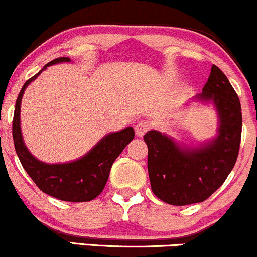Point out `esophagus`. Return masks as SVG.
Masks as SVG:
<instances>
[{"label": "esophagus", "instance_id": "34e87169", "mask_svg": "<svg viewBox=\"0 0 257 257\" xmlns=\"http://www.w3.org/2000/svg\"><path fill=\"white\" fill-rule=\"evenodd\" d=\"M149 128H151V123H149L147 120L138 121V122L136 123V127H135V130H136V135L138 137L144 136V135H146V132L148 131Z\"/></svg>", "mask_w": 257, "mask_h": 257}]
</instances>
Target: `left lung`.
I'll use <instances>...</instances> for the list:
<instances>
[{"label": "left lung", "instance_id": "obj_1", "mask_svg": "<svg viewBox=\"0 0 257 257\" xmlns=\"http://www.w3.org/2000/svg\"><path fill=\"white\" fill-rule=\"evenodd\" d=\"M195 99L212 103L218 115L217 136L199 147H187L159 131H148V174L152 191L171 205L206 200L223 184L237 161L241 137V106L227 76L211 66L203 92Z\"/></svg>", "mask_w": 257, "mask_h": 257}]
</instances>
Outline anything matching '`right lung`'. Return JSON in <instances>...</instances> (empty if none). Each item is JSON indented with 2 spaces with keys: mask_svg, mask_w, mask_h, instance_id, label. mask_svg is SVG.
<instances>
[{
  "mask_svg": "<svg viewBox=\"0 0 257 257\" xmlns=\"http://www.w3.org/2000/svg\"><path fill=\"white\" fill-rule=\"evenodd\" d=\"M63 62H70V58L60 57L53 59L43 66L42 70L47 66ZM42 70L24 83L17 98L12 128L17 155L27 174L43 193L71 203L90 201L104 189L115 159L134 140L135 131L132 127H126L121 131L105 135L87 154L70 163L47 164L36 159L28 151L23 141L20 130V104L27 86L34 81Z\"/></svg>",
  "mask_w": 257,
  "mask_h": 257,
  "instance_id": "right-lung-1",
  "label": "right lung"
}]
</instances>
